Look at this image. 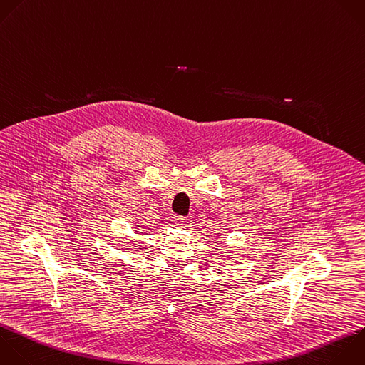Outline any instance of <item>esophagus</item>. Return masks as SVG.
Segmentation results:
<instances>
[{
	"label": "esophagus",
	"instance_id": "esophagus-1",
	"mask_svg": "<svg viewBox=\"0 0 365 365\" xmlns=\"http://www.w3.org/2000/svg\"><path fill=\"white\" fill-rule=\"evenodd\" d=\"M187 218H184V217H173V224L175 225V227H180V228H185L187 227Z\"/></svg>",
	"mask_w": 365,
	"mask_h": 365
}]
</instances>
